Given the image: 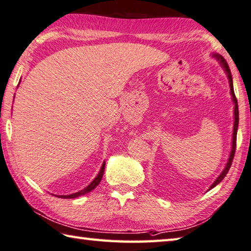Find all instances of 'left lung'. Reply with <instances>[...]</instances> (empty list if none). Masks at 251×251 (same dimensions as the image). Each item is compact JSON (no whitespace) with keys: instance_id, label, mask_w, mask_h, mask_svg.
Masks as SVG:
<instances>
[{"instance_id":"1","label":"left lung","mask_w":251,"mask_h":251,"mask_svg":"<svg viewBox=\"0 0 251 251\" xmlns=\"http://www.w3.org/2000/svg\"><path fill=\"white\" fill-rule=\"evenodd\" d=\"M213 57H215L218 61H220L221 66L223 67V69L225 70L227 76H228V80H229V86H230V94L231 97H233V102L235 103V110H234V118H235V122H234V131H233V145H231V151H230V154H229V158H228V161H227V165L225 166V169L223 170V172L221 173L220 176H218L217 179L214 181V183L209 186V190L215 188V186L220 183V182L224 179V177L226 176L227 172H228V170L230 169V166H231V162H233V159H234V156H235V151H236V140H237V129H238V122H239V114H238V104H237V99H236V95H235V92H234V86H233V78H231V74H230V69L228 65H227V62L224 58H223L222 56H220V54H213Z\"/></svg>"}]
</instances>
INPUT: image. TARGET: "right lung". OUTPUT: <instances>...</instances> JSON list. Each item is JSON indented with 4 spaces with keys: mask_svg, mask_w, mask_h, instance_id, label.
I'll return each instance as SVG.
<instances>
[{
    "mask_svg": "<svg viewBox=\"0 0 251 251\" xmlns=\"http://www.w3.org/2000/svg\"><path fill=\"white\" fill-rule=\"evenodd\" d=\"M104 169H105V162H103L101 170H100V172H99V175L97 176V177H95V179H94L92 182H91V183H90L88 186H86L85 189H83L82 191H79V192H76V193H74V194H69V195H56V197L62 198V199H75V198H78V197H81V195H84V194H86V193L91 192V191L97 188L100 182H101L102 177H103Z\"/></svg>",
    "mask_w": 251,
    "mask_h": 251,
    "instance_id": "right-lung-1",
    "label": "right lung"
}]
</instances>
